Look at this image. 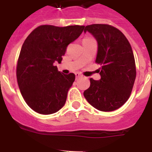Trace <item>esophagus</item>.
Masks as SVG:
<instances>
[{
    "label": "esophagus",
    "mask_w": 152,
    "mask_h": 152,
    "mask_svg": "<svg viewBox=\"0 0 152 152\" xmlns=\"http://www.w3.org/2000/svg\"><path fill=\"white\" fill-rule=\"evenodd\" d=\"M75 75H76V79H78V78H80L81 76H82V75L80 73V72H76L75 73Z\"/></svg>",
    "instance_id": "34e87169"
}]
</instances>
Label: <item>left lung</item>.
I'll return each instance as SVG.
<instances>
[{"instance_id": "1", "label": "left lung", "mask_w": 152, "mask_h": 152, "mask_svg": "<svg viewBox=\"0 0 152 152\" xmlns=\"http://www.w3.org/2000/svg\"><path fill=\"white\" fill-rule=\"evenodd\" d=\"M97 42L96 62L101 66L100 80L90 79V86L83 95L88 103L100 111H113L130 97L136 78L133 51L124 35L109 25L85 27Z\"/></svg>"}]
</instances>
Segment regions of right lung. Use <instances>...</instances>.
<instances>
[{"label": "right lung", "instance_id": "1", "mask_svg": "<svg viewBox=\"0 0 152 152\" xmlns=\"http://www.w3.org/2000/svg\"><path fill=\"white\" fill-rule=\"evenodd\" d=\"M85 26L41 25L22 45L17 65V80L26 104L41 114H52L65 105L75 74L58 71L66 47L78 39Z\"/></svg>", "mask_w": 152, "mask_h": 152}]
</instances>
